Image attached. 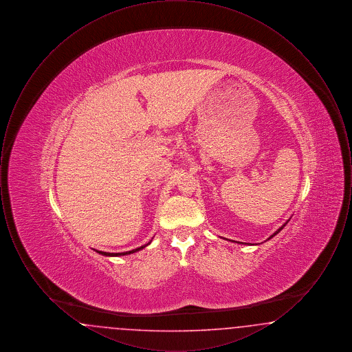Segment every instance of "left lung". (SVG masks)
<instances>
[{
	"instance_id": "obj_1",
	"label": "left lung",
	"mask_w": 352,
	"mask_h": 352,
	"mask_svg": "<svg viewBox=\"0 0 352 352\" xmlns=\"http://www.w3.org/2000/svg\"><path fill=\"white\" fill-rule=\"evenodd\" d=\"M286 224H287V221H286V223H285L284 226H281V227H280V228H278V230H277V231H276V232H274V234H272V236H269L268 240H269V239H272V237H274V236H276V234H278V232H280V231H281V230H283V228H284V227H285V226H286Z\"/></svg>"
}]
</instances>
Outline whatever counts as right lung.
<instances>
[{
  "instance_id": "right-lung-1",
  "label": "right lung",
  "mask_w": 352,
  "mask_h": 352,
  "mask_svg": "<svg viewBox=\"0 0 352 352\" xmlns=\"http://www.w3.org/2000/svg\"><path fill=\"white\" fill-rule=\"evenodd\" d=\"M151 244V241L148 243V244H145V245H141L140 248H135V250H132V251L128 252H121V253H109V252H102V251H95L98 252V253H100L102 256H108V257H118V256H126V254H132L134 252L141 251L142 248H145V247H148Z\"/></svg>"
}]
</instances>
